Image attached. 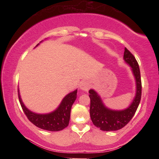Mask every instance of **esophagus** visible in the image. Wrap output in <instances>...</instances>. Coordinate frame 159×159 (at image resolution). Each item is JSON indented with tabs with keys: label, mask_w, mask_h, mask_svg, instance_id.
Returning <instances> with one entry per match:
<instances>
[{
	"label": "esophagus",
	"mask_w": 159,
	"mask_h": 159,
	"mask_svg": "<svg viewBox=\"0 0 159 159\" xmlns=\"http://www.w3.org/2000/svg\"><path fill=\"white\" fill-rule=\"evenodd\" d=\"M80 89L84 91H87L90 89V82H89L87 80H84V81H81V83H80Z\"/></svg>",
	"instance_id": "obj_1"
}]
</instances>
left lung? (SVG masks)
Segmentation results:
<instances>
[{
	"mask_svg": "<svg viewBox=\"0 0 159 159\" xmlns=\"http://www.w3.org/2000/svg\"><path fill=\"white\" fill-rule=\"evenodd\" d=\"M123 58L128 64L132 67L133 74L136 80V96L130 106L123 111L110 110L103 105L101 98L96 91L93 90L89 91L91 120L94 125L102 131H116L127 125L135 114L141 98V78L138 61L126 48H125Z\"/></svg>",
	"mask_w": 159,
	"mask_h": 159,
	"instance_id": "1",
	"label": "left lung"
}]
</instances>
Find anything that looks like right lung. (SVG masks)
<instances>
[{
  "label": "right lung",
  "instance_id": "add662e5",
  "mask_svg": "<svg viewBox=\"0 0 159 159\" xmlns=\"http://www.w3.org/2000/svg\"><path fill=\"white\" fill-rule=\"evenodd\" d=\"M19 93V98L22 110L27 119L36 126L52 132L61 131L68 126L70 119V111L74 102L77 98V90L65 96L60 106L52 113L47 114H38L29 111L24 105Z\"/></svg>",
  "mask_w": 159,
  "mask_h": 159
}]
</instances>
